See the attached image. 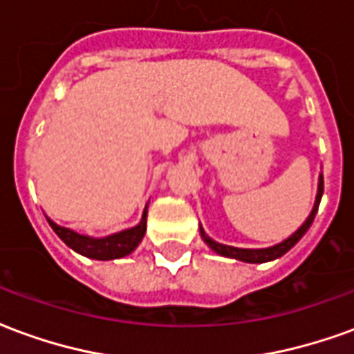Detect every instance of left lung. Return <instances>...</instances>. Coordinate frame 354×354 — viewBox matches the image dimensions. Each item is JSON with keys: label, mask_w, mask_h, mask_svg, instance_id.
I'll list each match as a JSON object with an SVG mask.
<instances>
[{"label": "left lung", "mask_w": 354, "mask_h": 354, "mask_svg": "<svg viewBox=\"0 0 354 354\" xmlns=\"http://www.w3.org/2000/svg\"><path fill=\"white\" fill-rule=\"evenodd\" d=\"M322 193H324V178L320 174L319 178V189H317V197H315V205H313L311 214L307 216V220L301 223V227L296 231V233H292L288 239H284L282 243L273 246H267V248H237V246H227V245H220V243H216L212 239L208 237L207 233L203 231V227H199L201 231V237L203 241L207 243L216 254H220V256H225V258H233V260L239 261H246V263H266V261H273L277 258H281L284 254L288 252L292 246L296 245L299 239L304 237L307 230L311 227L313 220H315V216H317V210H319L320 199H322Z\"/></svg>", "instance_id": "1"}]
</instances>
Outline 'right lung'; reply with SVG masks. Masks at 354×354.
I'll return each mask as SVG.
<instances>
[{"label":"right lung","instance_id":"add662e5","mask_svg":"<svg viewBox=\"0 0 354 354\" xmlns=\"http://www.w3.org/2000/svg\"><path fill=\"white\" fill-rule=\"evenodd\" d=\"M45 218H47V223L50 225V230L55 231L58 239L66 246H70L73 252L81 254L85 258H91V260L108 261L129 256L142 243V239L146 235L147 207L142 212V220L134 227L117 231V233H111L108 237H88V235H81V233L70 230V227H62V225L55 223L49 216H45Z\"/></svg>","mask_w":354,"mask_h":354}]
</instances>
